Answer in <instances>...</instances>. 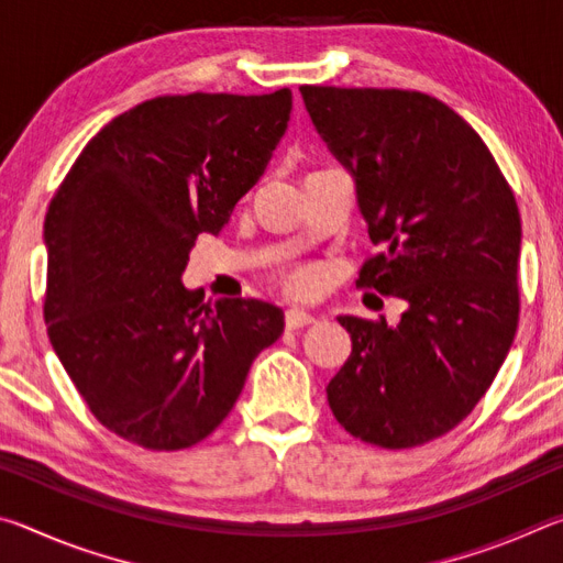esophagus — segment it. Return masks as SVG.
I'll list each match as a JSON object with an SVG mask.
<instances>
[{
  "label": "esophagus",
  "instance_id": "esophagus-1",
  "mask_svg": "<svg viewBox=\"0 0 563 563\" xmlns=\"http://www.w3.org/2000/svg\"><path fill=\"white\" fill-rule=\"evenodd\" d=\"M316 322V316H310V312H305L300 308H290L285 310V325H288V330H298V328H308Z\"/></svg>",
  "mask_w": 563,
  "mask_h": 563
}]
</instances>
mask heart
Listing matches in <instances>:
<instances>
[{
  "label": "heart",
  "mask_w": 563,
  "mask_h": 563,
  "mask_svg": "<svg viewBox=\"0 0 563 563\" xmlns=\"http://www.w3.org/2000/svg\"><path fill=\"white\" fill-rule=\"evenodd\" d=\"M316 283H318L316 271H298L288 278V290L305 295V292H310L312 288H316Z\"/></svg>",
  "instance_id": "b5f03b06"
}]
</instances>
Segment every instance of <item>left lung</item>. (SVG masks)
Returning <instances> with one entry per match:
<instances>
[{"label":"left lung","instance_id":"obj_1","mask_svg":"<svg viewBox=\"0 0 563 563\" xmlns=\"http://www.w3.org/2000/svg\"><path fill=\"white\" fill-rule=\"evenodd\" d=\"M312 126L355 180L385 253L360 288L407 302L397 325L340 316L352 352L328 402L352 437L385 450L432 442L472 412L517 335L521 218L470 123L402 89L300 87Z\"/></svg>","mask_w":563,"mask_h":563}]
</instances>
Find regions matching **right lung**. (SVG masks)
I'll list each match as a JSON object with an SVG mask.
<instances>
[{"label":"right lung","mask_w":563,"mask_h":563,"mask_svg":"<svg viewBox=\"0 0 563 563\" xmlns=\"http://www.w3.org/2000/svg\"><path fill=\"white\" fill-rule=\"evenodd\" d=\"M292 93H186L109 121L44 221V320L91 415L146 450H184L231 412L283 310L203 302L180 283L198 233H221L258 184Z\"/></svg>","instance_id":"obj_1"}]
</instances>
